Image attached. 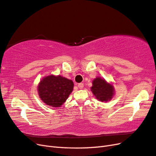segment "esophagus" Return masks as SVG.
<instances>
[{"label":"esophagus","mask_w":156,"mask_h":156,"mask_svg":"<svg viewBox=\"0 0 156 156\" xmlns=\"http://www.w3.org/2000/svg\"><path fill=\"white\" fill-rule=\"evenodd\" d=\"M83 87H84L83 83H79V84H78V87H79V88H83Z\"/></svg>","instance_id":"esophagus-1"}]
</instances>
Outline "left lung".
Here are the masks:
<instances>
[{
	"mask_svg": "<svg viewBox=\"0 0 156 156\" xmlns=\"http://www.w3.org/2000/svg\"><path fill=\"white\" fill-rule=\"evenodd\" d=\"M91 91L96 99L101 102L111 100L114 95V87L111 83H108L104 79L96 77L92 81Z\"/></svg>",
	"mask_w": 156,
	"mask_h": 156,
	"instance_id": "1",
	"label": "left lung"
}]
</instances>
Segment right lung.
<instances>
[{
    "label": "right lung",
    "mask_w": 156,
    "mask_h": 156,
    "mask_svg": "<svg viewBox=\"0 0 156 156\" xmlns=\"http://www.w3.org/2000/svg\"><path fill=\"white\" fill-rule=\"evenodd\" d=\"M73 82L70 79L50 75L44 77L38 85V94L41 100L48 106L60 107L73 89Z\"/></svg>",
    "instance_id": "1"
}]
</instances>
